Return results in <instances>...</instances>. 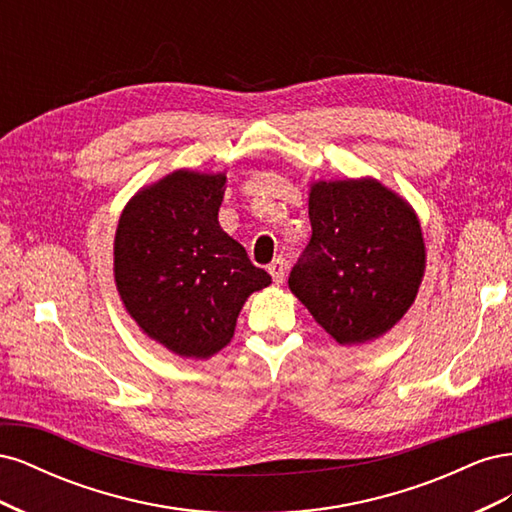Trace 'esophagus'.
I'll return each instance as SVG.
<instances>
[{
	"label": "esophagus",
	"mask_w": 512,
	"mask_h": 512,
	"mask_svg": "<svg viewBox=\"0 0 512 512\" xmlns=\"http://www.w3.org/2000/svg\"><path fill=\"white\" fill-rule=\"evenodd\" d=\"M269 273H271L275 284H282L284 282V275H286V260L284 258H275L271 265H269Z\"/></svg>",
	"instance_id": "obj_1"
}]
</instances>
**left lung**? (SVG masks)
<instances>
[{"mask_svg":"<svg viewBox=\"0 0 512 512\" xmlns=\"http://www.w3.org/2000/svg\"><path fill=\"white\" fill-rule=\"evenodd\" d=\"M312 239L288 286L339 344H365L401 320L425 273L414 209L376 179L318 181Z\"/></svg>","mask_w":512,"mask_h":512,"instance_id":"1","label":"left lung"}]
</instances>
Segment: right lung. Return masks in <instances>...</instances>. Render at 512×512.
Returning <instances> with one entry per match:
<instances>
[{"instance_id": "obj_1", "label": "right lung", "mask_w": 512, "mask_h": 512, "mask_svg": "<svg viewBox=\"0 0 512 512\" xmlns=\"http://www.w3.org/2000/svg\"><path fill=\"white\" fill-rule=\"evenodd\" d=\"M226 175L175 170L138 192L115 232V284L151 339L207 359L235 335L252 292L271 275L218 222Z\"/></svg>"}]
</instances>
